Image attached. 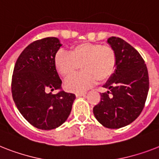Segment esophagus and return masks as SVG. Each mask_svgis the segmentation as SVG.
<instances>
[{
	"mask_svg": "<svg viewBox=\"0 0 159 159\" xmlns=\"http://www.w3.org/2000/svg\"><path fill=\"white\" fill-rule=\"evenodd\" d=\"M86 95V92H77L76 93V96L79 97V96H82V95Z\"/></svg>",
	"mask_w": 159,
	"mask_h": 159,
	"instance_id": "esophagus-1",
	"label": "esophagus"
}]
</instances>
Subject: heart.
Masks as SVG:
<instances>
[{"instance_id":"1","label":"heart","mask_w":159,"mask_h":159,"mask_svg":"<svg viewBox=\"0 0 159 159\" xmlns=\"http://www.w3.org/2000/svg\"><path fill=\"white\" fill-rule=\"evenodd\" d=\"M55 68L68 78L82 68V73L65 82L67 90L82 92L97 82L108 81L117 68V58L113 47L100 43L84 42L72 46L69 54L59 50L54 58Z\"/></svg>"}]
</instances>
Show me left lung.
<instances>
[{"label": "left lung", "instance_id": "1", "mask_svg": "<svg viewBox=\"0 0 159 159\" xmlns=\"http://www.w3.org/2000/svg\"><path fill=\"white\" fill-rule=\"evenodd\" d=\"M107 42L117 54V68L103 86L108 91L100 94L93 113L100 124L117 129L131 123L142 112L149 91V73L141 55L130 44L116 37Z\"/></svg>", "mask_w": 159, "mask_h": 159}]
</instances>
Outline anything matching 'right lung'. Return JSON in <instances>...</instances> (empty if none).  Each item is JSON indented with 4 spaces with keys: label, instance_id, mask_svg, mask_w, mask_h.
Here are the masks:
<instances>
[{
    "label": "right lung",
    "instance_id": "add662e5",
    "mask_svg": "<svg viewBox=\"0 0 159 159\" xmlns=\"http://www.w3.org/2000/svg\"><path fill=\"white\" fill-rule=\"evenodd\" d=\"M62 45L56 37H46L28 45L15 63L12 76L13 100L23 117L42 130L61 126L72 110L74 94L61 90L62 81L54 58ZM60 89L53 95L50 90Z\"/></svg>",
    "mask_w": 159,
    "mask_h": 159
}]
</instances>
